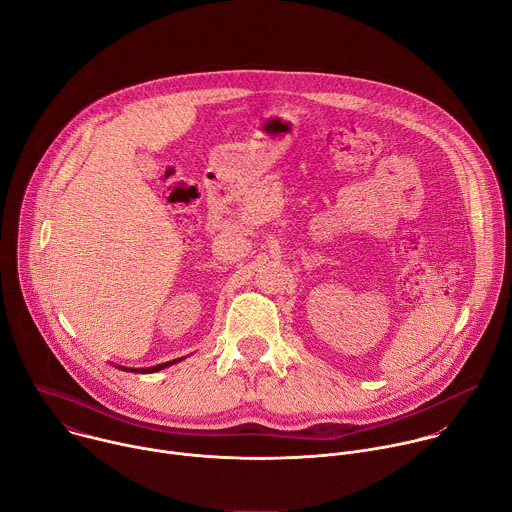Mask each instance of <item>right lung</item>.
Here are the masks:
<instances>
[{
	"label": "right lung",
	"mask_w": 512,
	"mask_h": 512,
	"mask_svg": "<svg viewBox=\"0 0 512 512\" xmlns=\"http://www.w3.org/2000/svg\"><path fill=\"white\" fill-rule=\"evenodd\" d=\"M176 362V360H174ZM168 364H172V362H166V364H158V367H152V369H143V371H139V373H156V371H160V369H164V367H168ZM137 373V371H135Z\"/></svg>",
	"instance_id": "obj_1"
}]
</instances>
